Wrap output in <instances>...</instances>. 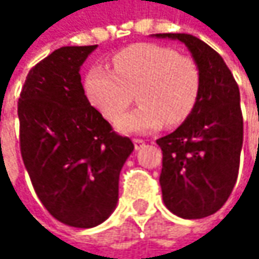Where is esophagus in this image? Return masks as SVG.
<instances>
[{"label":"esophagus","instance_id":"esophagus-1","mask_svg":"<svg viewBox=\"0 0 259 259\" xmlns=\"http://www.w3.org/2000/svg\"><path fill=\"white\" fill-rule=\"evenodd\" d=\"M133 144H135V148L139 150V148H142L145 145V141H142V139H133Z\"/></svg>","mask_w":259,"mask_h":259}]
</instances>
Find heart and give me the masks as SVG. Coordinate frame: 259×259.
<instances>
[{
	"label": "heart",
	"instance_id": "b5f03b06",
	"mask_svg": "<svg viewBox=\"0 0 259 259\" xmlns=\"http://www.w3.org/2000/svg\"><path fill=\"white\" fill-rule=\"evenodd\" d=\"M114 72L94 67L83 80V93L103 117L115 121L133 93L141 103L117 123L123 133H151L165 123L180 124L193 111L201 78L195 61L168 46L138 43L112 58Z\"/></svg>",
	"mask_w": 259,
	"mask_h": 259
}]
</instances>
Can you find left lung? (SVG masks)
<instances>
[{
  "label": "left lung",
  "instance_id": "1",
  "mask_svg": "<svg viewBox=\"0 0 259 259\" xmlns=\"http://www.w3.org/2000/svg\"><path fill=\"white\" fill-rule=\"evenodd\" d=\"M179 40L190 51L201 88L192 114L157 139L163 153L160 187L169 211L183 219L216 213L230 198L243 145L240 91L224 58L190 34H153Z\"/></svg>",
  "mask_w": 259,
  "mask_h": 259
}]
</instances>
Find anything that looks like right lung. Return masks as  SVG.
<instances>
[{"instance_id":"add662e5","label":"right lung","mask_w":259,"mask_h":259,"mask_svg":"<svg viewBox=\"0 0 259 259\" xmlns=\"http://www.w3.org/2000/svg\"><path fill=\"white\" fill-rule=\"evenodd\" d=\"M96 48L54 51L29 70L18 103L21 154L34 190L57 221L75 228L111 216L133 151L83 93L79 70Z\"/></svg>"}]
</instances>
